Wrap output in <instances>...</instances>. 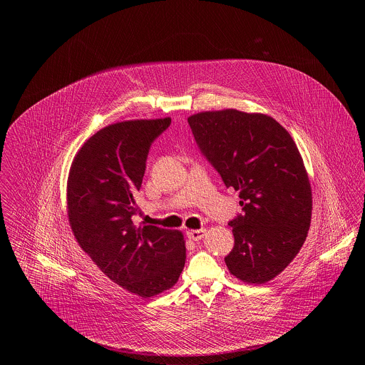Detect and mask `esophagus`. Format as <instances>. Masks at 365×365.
Returning <instances> with one entry per match:
<instances>
[{
    "instance_id": "34e87169",
    "label": "esophagus",
    "mask_w": 365,
    "mask_h": 365,
    "mask_svg": "<svg viewBox=\"0 0 365 365\" xmlns=\"http://www.w3.org/2000/svg\"><path fill=\"white\" fill-rule=\"evenodd\" d=\"M207 235V229H192V230H188L187 232V236L191 239V240H201L204 236Z\"/></svg>"
}]
</instances>
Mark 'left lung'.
Returning <instances> with one entry per match:
<instances>
[{
	"label": "left lung",
	"instance_id": "left-lung-1",
	"mask_svg": "<svg viewBox=\"0 0 365 365\" xmlns=\"http://www.w3.org/2000/svg\"><path fill=\"white\" fill-rule=\"evenodd\" d=\"M188 123L225 185L239 191L245 213L229 225L235 246L225 257L233 277L261 285L297 257L312 217V188L302 156L274 118L237 109L205 110Z\"/></svg>",
	"mask_w": 365,
	"mask_h": 365
}]
</instances>
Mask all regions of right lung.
<instances>
[{
    "instance_id": "right-lung-1",
    "label": "right lung",
    "mask_w": 365,
    "mask_h": 365,
    "mask_svg": "<svg viewBox=\"0 0 365 365\" xmlns=\"http://www.w3.org/2000/svg\"><path fill=\"white\" fill-rule=\"evenodd\" d=\"M170 123L167 116L105 126L80 148L67 178V216L78 246L110 281L142 298L174 287L185 264L180 230L132 222L150 145Z\"/></svg>"
}]
</instances>
